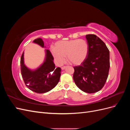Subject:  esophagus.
Listing matches in <instances>:
<instances>
[{"mask_svg": "<svg viewBox=\"0 0 130 130\" xmlns=\"http://www.w3.org/2000/svg\"><path fill=\"white\" fill-rule=\"evenodd\" d=\"M66 67H67L66 66H63V67H62L61 68V69H62V70H64V69L66 68Z\"/></svg>", "mask_w": 130, "mask_h": 130, "instance_id": "esophagus-1", "label": "esophagus"}]
</instances>
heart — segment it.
<instances>
[{"instance_id": "obj_1", "label": "heart", "mask_w": 130, "mask_h": 130, "mask_svg": "<svg viewBox=\"0 0 130 130\" xmlns=\"http://www.w3.org/2000/svg\"><path fill=\"white\" fill-rule=\"evenodd\" d=\"M54 48L52 53L59 64H62L65 61L64 57L67 56L71 64L80 65L87 59L89 53L88 42L80 39L58 41Z\"/></svg>"}]
</instances>
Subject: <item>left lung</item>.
I'll return each instance as SVG.
<instances>
[{
    "mask_svg": "<svg viewBox=\"0 0 130 130\" xmlns=\"http://www.w3.org/2000/svg\"><path fill=\"white\" fill-rule=\"evenodd\" d=\"M89 53L85 61L74 67L73 79L76 85L86 93H94L104 87L110 67L109 52L105 43L93 34L87 35Z\"/></svg>",
    "mask_w": 130,
    "mask_h": 130,
    "instance_id": "left-lung-1",
    "label": "left lung"
}]
</instances>
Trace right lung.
<instances>
[{"mask_svg": "<svg viewBox=\"0 0 130 130\" xmlns=\"http://www.w3.org/2000/svg\"><path fill=\"white\" fill-rule=\"evenodd\" d=\"M33 43L45 48L44 42L38 38ZM45 56L44 62L35 69L27 67L24 63V52L21 58V69L22 77L27 87L37 93H44L53 89L58 83L61 76V69L55 67L54 57L49 50L45 49Z\"/></svg>", "mask_w": 130, "mask_h": 130, "instance_id": "obj_1", "label": "right lung"}]
</instances>
